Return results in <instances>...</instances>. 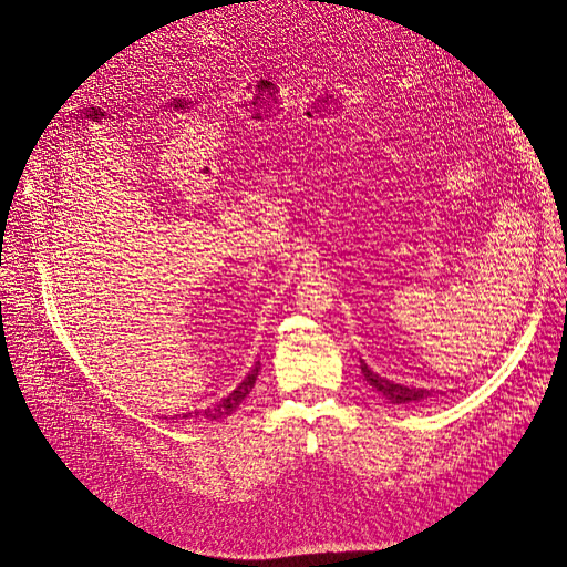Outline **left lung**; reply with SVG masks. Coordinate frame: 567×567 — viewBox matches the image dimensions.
Wrapping results in <instances>:
<instances>
[{"label":"left lung","mask_w":567,"mask_h":567,"mask_svg":"<svg viewBox=\"0 0 567 567\" xmlns=\"http://www.w3.org/2000/svg\"><path fill=\"white\" fill-rule=\"evenodd\" d=\"M359 364H362V373H364L367 383L375 392H381L390 404L421 402V400L427 398V394H431L425 388H416V385H411V383H402L398 379H392V375H388L383 369H379L375 364H369L367 359H359Z\"/></svg>","instance_id":"obj_1"}]
</instances>
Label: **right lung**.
Masks as SVG:
<instances>
[{
    "mask_svg": "<svg viewBox=\"0 0 567 567\" xmlns=\"http://www.w3.org/2000/svg\"><path fill=\"white\" fill-rule=\"evenodd\" d=\"M257 371H260V362H248L236 371V375L221 385L210 398L194 406H184L182 411H173L165 414V419H194V421H221L231 416L234 411L244 404V400L250 394L257 381Z\"/></svg>",
    "mask_w": 567,
    "mask_h": 567,
    "instance_id": "add662e5",
    "label": "right lung"
}]
</instances>
